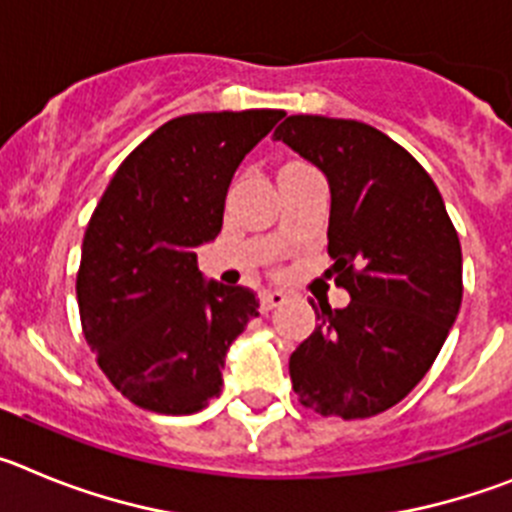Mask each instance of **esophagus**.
I'll use <instances>...</instances> for the list:
<instances>
[{
  "label": "esophagus",
  "instance_id": "1",
  "mask_svg": "<svg viewBox=\"0 0 512 512\" xmlns=\"http://www.w3.org/2000/svg\"><path fill=\"white\" fill-rule=\"evenodd\" d=\"M284 300H287V297H284L282 292H274V289H266V292L259 295L261 310H274V307L284 305Z\"/></svg>",
  "mask_w": 512,
  "mask_h": 512
}]
</instances>
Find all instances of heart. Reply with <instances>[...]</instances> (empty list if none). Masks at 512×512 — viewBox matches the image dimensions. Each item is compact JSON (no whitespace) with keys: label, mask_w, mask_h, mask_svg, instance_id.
I'll list each match as a JSON object with an SVG mask.
<instances>
[{"label":"heart","mask_w":512,"mask_h":512,"mask_svg":"<svg viewBox=\"0 0 512 512\" xmlns=\"http://www.w3.org/2000/svg\"><path fill=\"white\" fill-rule=\"evenodd\" d=\"M292 169H307V166L305 164H287L282 171H292Z\"/></svg>","instance_id":"heart-1"}]
</instances>
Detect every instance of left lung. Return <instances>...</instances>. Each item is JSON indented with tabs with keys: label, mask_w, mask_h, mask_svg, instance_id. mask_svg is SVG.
<instances>
[{
	"label": "left lung",
	"mask_w": 512,
	"mask_h": 512,
	"mask_svg": "<svg viewBox=\"0 0 512 512\" xmlns=\"http://www.w3.org/2000/svg\"><path fill=\"white\" fill-rule=\"evenodd\" d=\"M330 187L328 256L343 310L289 356L305 408L343 420L390 410L425 377L461 307V246L428 171L356 120L292 115L274 130Z\"/></svg>",
	"instance_id": "left-lung-1"
}]
</instances>
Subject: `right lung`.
<instances>
[{"mask_svg":"<svg viewBox=\"0 0 512 512\" xmlns=\"http://www.w3.org/2000/svg\"><path fill=\"white\" fill-rule=\"evenodd\" d=\"M282 110L169 120L120 164L81 243V328L133 405L161 415L207 408L230 343L259 315L246 287L205 282L197 248L223 228L225 194Z\"/></svg>","mask_w":512,"mask_h":512,"instance_id":"add662e5","label":"right lung"}]
</instances>
